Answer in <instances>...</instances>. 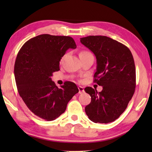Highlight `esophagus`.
Listing matches in <instances>:
<instances>
[{
    "instance_id": "34e87169",
    "label": "esophagus",
    "mask_w": 152,
    "mask_h": 152,
    "mask_svg": "<svg viewBox=\"0 0 152 152\" xmlns=\"http://www.w3.org/2000/svg\"><path fill=\"white\" fill-rule=\"evenodd\" d=\"M78 90H79V93L80 94H82L83 92H84V89H83V87L82 86H78Z\"/></svg>"
}]
</instances>
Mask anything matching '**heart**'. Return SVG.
I'll list each match as a JSON object with an SVG mask.
<instances>
[{"mask_svg": "<svg viewBox=\"0 0 152 152\" xmlns=\"http://www.w3.org/2000/svg\"><path fill=\"white\" fill-rule=\"evenodd\" d=\"M89 55H91V53L89 52L88 51H82L80 53V57L81 56H89Z\"/></svg>", "mask_w": 152, "mask_h": 152, "instance_id": "b5f03b06", "label": "heart"}]
</instances>
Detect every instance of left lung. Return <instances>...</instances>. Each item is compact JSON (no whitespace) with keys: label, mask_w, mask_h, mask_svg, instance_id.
<instances>
[{"label":"left lung","mask_w":152,"mask_h":152,"mask_svg":"<svg viewBox=\"0 0 152 152\" xmlns=\"http://www.w3.org/2000/svg\"><path fill=\"white\" fill-rule=\"evenodd\" d=\"M80 42L95 56L94 82L102 86L101 92L91 87L85 88L91 97L85 108L86 114L94 123L114 121L125 110L134 93L136 70L133 55L125 45L105 36L83 37Z\"/></svg>","instance_id":"obj_1"}]
</instances>
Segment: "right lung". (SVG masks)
<instances>
[{"instance_id": "1", "label": "right lung", "mask_w": 152, "mask_h": 152, "mask_svg": "<svg viewBox=\"0 0 152 152\" xmlns=\"http://www.w3.org/2000/svg\"><path fill=\"white\" fill-rule=\"evenodd\" d=\"M69 48H76L72 37L40 34L27 41L16 57L14 75L19 94L28 108L45 120L59 117L79 91L71 82L58 88L51 78L60 70L59 61Z\"/></svg>"}]
</instances>
